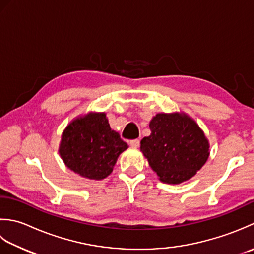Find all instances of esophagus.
Masks as SVG:
<instances>
[{"mask_svg": "<svg viewBox=\"0 0 254 254\" xmlns=\"http://www.w3.org/2000/svg\"><path fill=\"white\" fill-rule=\"evenodd\" d=\"M130 146L133 147V148H138L139 144H140V140L139 139H133V140H130Z\"/></svg>", "mask_w": 254, "mask_h": 254, "instance_id": "1", "label": "esophagus"}]
</instances>
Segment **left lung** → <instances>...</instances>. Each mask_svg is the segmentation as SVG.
I'll use <instances>...</instances> for the list:
<instances>
[{
  "label": "left lung",
  "mask_w": 254,
  "mask_h": 254,
  "mask_svg": "<svg viewBox=\"0 0 254 254\" xmlns=\"http://www.w3.org/2000/svg\"><path fill=\"white\" fill-rule=\"evenodd\" d=\"M140 150L160 181L180 184L193 178L209 157V143L196 122L184 113H160Z\"/></svg>",
  "instance_id": "left-lung-1"
}]
</instances>
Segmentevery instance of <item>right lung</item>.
I'll list each match as a JSON object with an SVG mask.
<instances>
[{
	"mask_svg": "<svg viewBox=\"0 0 254 254\" xmlns=\"http://www.w3.org/2000/svg\"><path fill=\"white\" fill-rule=\"evenodd\" d=\"M128 148L108 124L105 113H89L72 121L62 132L59 153L74 173L103 180L112 173L120 154Z\"/></svg>",
	"mask_w": 254,
	"mask_h": 254,
	"instance_id": "1",
	"label": "right lung"
}]
</instances>
